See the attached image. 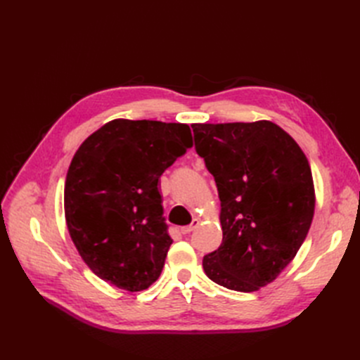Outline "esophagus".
Masks as SVG:
<instances>
[{"label": "esophagus", "instance_id": "esophagus-1", "mask_svg": "<svg viewBox=\"0 0 360 360\" xmlns=\"http://www.w3.org/2000/svg\"><path fill=\"white\" fill-rule=\"evenodd\" d=\"M198 225H200V221H198V219H193L191 225H188V226H183V228H181V233H183V234H191V233H192V231L195 230V228H197Z\"/></svg>", "mask_w": 360, "mask_h": 360}]
</instances>
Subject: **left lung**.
I'll list each match as a JSON object with an SVG mask.
<instances>
[{"label": "left lung", "mask_w": 360, "mask_h": 360, "mask_svg": "<svg viewBox=\"0 0 360 360\" xmlns=\"http://www.w3.org/2000/svg\"><path fill=\"white\" fill-rule=\"evenodd\" d=\"M197 153L221 200L222 245L205 255L216 284L252 292L274 282L307 237L315 192L309 162L278 124L193 123Z\"/></svg>", "instance_id": "obj_1"}]
</instances>
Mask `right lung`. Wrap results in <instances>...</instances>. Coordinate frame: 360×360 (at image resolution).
Returning a JSON list of instances; mask_svg holds the SVG:
<instances>
[{"label": "right lung", "mask_w": 360, "mask_h": 360, "mask_svg": "<svg viewBox=\"0 0 360 360\" xmlns=\"http://www.w3.org/2000/svg\"><path fill=\"white\" fill-rule=\"evenodd\" d=\"M189 147L188 124L117 118L76 150L64 184V214L94 275L130 292L160 276L172 238L159 179Z\"/></svg>", "instance_id": "obj_1"}]
</instances>
